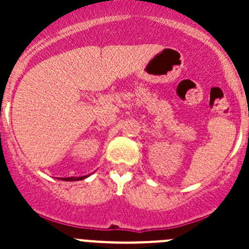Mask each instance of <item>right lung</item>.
I'll list each match as a JSON object with an SVG mask.
<instances>
[{
	"label": "right lung",
	"instance_id": "add662e5",
	"mask_svg": "<svg viewBox=\"0 0 249 249\" xmlns=\"http://www.w3.org/2000/svg\"><path fill=\"white\" fill-rule=\"evenodd\" d=\"M87 177V176H83V177H74V178H64V180H79V179H84V178Z\"/></svg>",
	"mask_w": 249,
	"mask_h": 249
}]
</instances>
